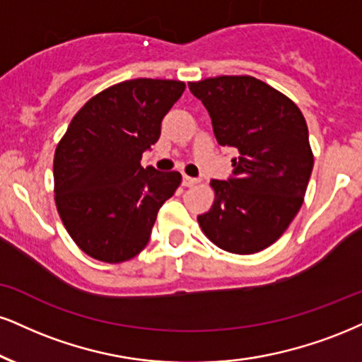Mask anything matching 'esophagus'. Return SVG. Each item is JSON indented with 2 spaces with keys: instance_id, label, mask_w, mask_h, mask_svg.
<instances>
[{
  "instance_id": "obj_1",
  "label": "esophagus",
  "mask_w": 362,
  "mask_h": 362,
  "mask_svg": "<svg viewBox=\"0 0 362 362\" xmlns=\"http://www.w3.org/2000/svg\"><path fill=\"white\" fill-rule=\"evenodd\" d=\"M195 184H199L197 178L189 177V175H184V178H182V185H184V187H192Z\"/></svg>"
}]
</instances>
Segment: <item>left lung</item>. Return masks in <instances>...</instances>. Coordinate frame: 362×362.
<instances>
[{
    "instance_id": "obj_1",
    "label": "left lung",
    "mask_w": 362,
    "mask_h": 362,
    "mask_svg": "<svg viewBox=\"0 0 362 362\" xmlns=\"http://www.w3.org/2000/svg\"><path fill=\"white\" fill-rule=\"evenodd\" d=\"M212 119L217 143L236 150L233 175L211 180L216 199L199 216L221 250L252 255L272 246L297 216L313 168L302 111L251 76L189 82Z\"/></svg>"
}]
</instances>
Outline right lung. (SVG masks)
I'll list each match as a JSON object with an SVG mask.
<instances>
[{
	"label": "right lung",
	"instance_id": "add662e5",
	"mask_svg": "<svg viewBox=\"0 0 362 362\" xmlns=\"http://www.w3.org/2000/svg\"><path fill=\"white\" fill-rule=\"evenodd\" d=\"M184 90V82L163 79L107 87L81 107L57 145V211L90 258L123 263L150 241L156 214L182 175L143 168L141 155L158 141L162 119Z\"/></svg>",
	"mask_w": 362,
	"mask_h": 362
}]
</instances>
